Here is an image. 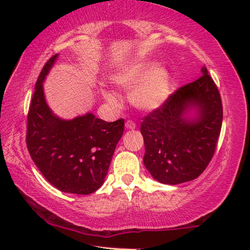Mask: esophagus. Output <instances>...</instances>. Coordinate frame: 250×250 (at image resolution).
Listing matches in <instances>:
<instances>
[{
	"label": "esophagus",
	"mask_w": 250,
	"mask_h": 250,
	"mask_svg": "<svg viewBox=\"0 0 250 250\" xmlns=\"http://www.w3.org/2000/svg\"><path fill=\"white\" fill-rule=\"evenodd\" d=\"M135 126L137 125H135V124L132 120H128L125 122V128L128 130H133V129H135Z\"/></svg>",
	"instance_id": "esophagus-1"
}]
</instances>
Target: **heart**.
Segmentation results:
<instances>
[{
    "label": "heart",
    "instance_id": "b5f03b06",
    "mask_svg": "<svg viewBox=\"0 0 250 250\" xmlns=\"http://www.w3.org/2000/svg\"><path fill=\"white\" fill-rule=\"evenodd\" d=\"M113 83L122 89H134L130 101L135 108L152 112L166 104L172 92L171 77L163 66L151 62H134L122 67L112 77ZM103 96L111 104H117L112 92L103 89Z\"/></svg>",
    "mask_w": 250,
    "mask_h": 250
}]
</instances>
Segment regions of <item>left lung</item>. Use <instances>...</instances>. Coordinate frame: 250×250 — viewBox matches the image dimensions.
Masks as SVG:
<instances>
[{"label": "left lung", "instance_id": "obj_1", "mask_svg": "<svg viewBox=\"0 0 250 250\" xmlns=\"http://www.w3.org/2000/svg\"><path fill=\"white\" fill-rule=\"evenodd\" d=\"M195 82L176 90L163 107L143 118V163L154 180L177 185L200 176L214 155L223 107L204 66Z\"/></svg>", "mask_w": 250, "mask_h": 250}]
</instances>
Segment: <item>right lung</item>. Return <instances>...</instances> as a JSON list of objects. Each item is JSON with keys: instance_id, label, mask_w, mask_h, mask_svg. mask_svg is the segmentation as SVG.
Wrapping results in <instances>:
<instances>
[{"instance_id": "add662e5", "label": "right lung", "mask_w": 250, "mask_h": 250, "mask_svg": "<svg viewBox=\"0 0 250 250\" xmlns=\"http://www.w3.org/2000/svg\"><path fill=\"white\" fill-rule=\"evenodd\" d=\"M58 58L46 62L35 84L27 117L26 145L33 162L59 191L88 195L104 184L125 120L107 122L87 112L62 119L46 103L43 83Z\"/></svg>"}]
</instances>
